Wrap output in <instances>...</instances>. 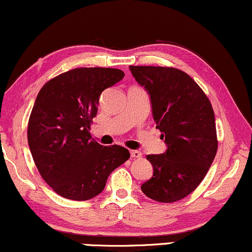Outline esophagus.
<instances>
[{
    "label": "esophagus",
    "instance_id": "esophagus-1",
    "mask_svg": "<svg viewBox=\"0 0 252 252\" xmlns=\"http://www.w3.org/2000/svg\"><path fill=\"white\" fill-rule=\"evenodd\" d=\"M130 155H131L132 158H141L142 157V153L138 150H132L131 153H130Z\"/></svg>",
    "mask_w": 252,
    "mask_h": 252
}]
</instances>
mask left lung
Returning a JSON list of instances; mask_svg holds the SVG:
<instances>
[{"instance_id":"obj_1","label":"left lung","mask_w":252,"mask_h":252,"mask_svg":"<svg viewBox=\"0 0 252 252\" xmlns=\"http://www.w3.org/2000/svg\"><path fill=\"white\" fill-rule=\"evenodd\" d=\"M129 68L149 93L156 128L168 145L162 155L147 156L154 166V176L141 189L156 202H177L201 184L216 156L218 141L213 105L201 87L180 69Z\"/></svg>"}]
</instances>
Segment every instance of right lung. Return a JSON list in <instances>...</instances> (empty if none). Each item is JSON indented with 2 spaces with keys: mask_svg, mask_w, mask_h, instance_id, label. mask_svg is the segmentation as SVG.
I'll list each match as a JSON object with an SVG mask.
<instances>
[{
  "mask_svg": "<svg viewBox=\"0 0 252 252\" xmlns=\"http://www.w3.org/2000/svg\"><path fill=\"white\" fill-rule=\"evenodd\" d=\"M124 77L115 68H76L51 78L39 90L28 122V143L39 175L56 193L88 201L101 193L109 175L129 159L121 145L92 138L103 90Z\"/></svg>",
  "mask_w": 252,
  "mask_h": 252,
  "instance_id": "1",
  "label": "right lung"
}]
</instances>
